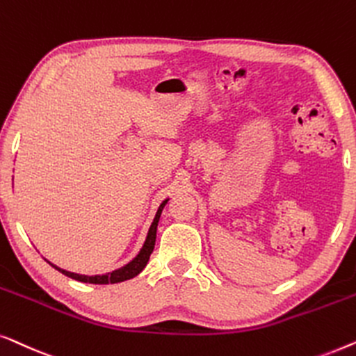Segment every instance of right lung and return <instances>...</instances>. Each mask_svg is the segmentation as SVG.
I'll return each instance as SVG.
<instances>
[{
    "label": "right lung",
    "instance_id": "1",
    "mask_svg": "<svg viewBox=\"0 0 356 356\" xmlns=\"http://www.w3.org/2000/svg\"><path fill=\"white\" fill-rule=\"evenodd\" d=\"M168 200H164V202L159 204L158 211H156V216H154L152 226H149L148 230V235L147 238H145V243L143 247L140 248V252L137 257H135L132 261L127 263L126 266L119 268V269H114L111 273H106V274H102V276H83V274H76V273H71V271H66V269H61L58 266H51L54 269H58L59 273H63L64 276L71 277V279H76L79 282H85V284H118V282H124V280H129L135 276H138L140 273L143 271V268L147 266L148 259H149V254L153 253V248H154V242H156V229H158V222H159V216H161L163 213V208L166 207Z\"/></svg>",
    "mask_w": 356,
    "mask_h": 356
}]
</instances>
